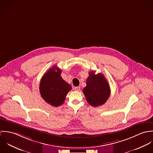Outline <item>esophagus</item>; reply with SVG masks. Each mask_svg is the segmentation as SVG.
<instances>
[{
    "label": "esophagus",
    "instance_id": "1",
    "mask_svg": "<svg viewBox=\"0 0 153 153\" xmlns=\"http://www.w3.org/2000/svg\"><path fill=\"white\" fill-rule=\"evenodd\" d=\"M80 87H76L74 88V89L75 90V91H80Z\"/></svg>",
    "mask_w": 153,
    "mask_h": 153
}]
</instances>
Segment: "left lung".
I'll return each mask as SVG.
<instances>
[{
  "instance_id": "8db88e82",
  "label": "left lung",
  "mask_w": 153,
  "mask_h": 153,
  "mask_svg": "<svg viewBox=\"0 0 153 153\" xmlns=\"http://www.w3.org/2000/svg\"><path fill=\"white\" fill-rule=\"evenodd\" d=\"M83 93L88 102L93 107L103 105L110 95V88L107 80L101 73H89L87 79V86L83 89Z\"/></svg>"
}]
</instances>
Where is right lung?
Wrapping results in <instances>:
<instances>
[{"label":"right lung","mask_w":153,"mask_h":153,"mask_svg":"<svg viewBox=\"0 0 153 153\" xmlns=\"http://www.w3.org/2000/svg\"><path fill=\"white\" fill-rule=\"evenodd\" d=\"M61 74V70L56 66H53L44 74L40 82L42 98L53 107L60 106L64 102L67 94L72 88L62 78Z\"/></svg>","instance_id":"add662e5"}]
</instances>
